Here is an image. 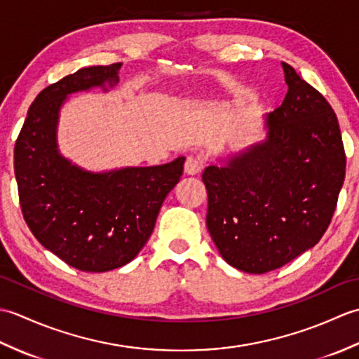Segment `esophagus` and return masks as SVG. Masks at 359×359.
<instances>
[{"mask_svg":"<svg viewBox=\"0 0 359 359\" xmlns=\"http://www.w3.org/2000/svg\"><path fill=\"white\" fill-rule=\"evenodd\" d=\"M202 168H203V165H202V162H201L199 158H196V157H188V158H187V162H185V172H187L188 175L199 174V172L202 171Z\"/></svg>","mask_w":359,"mask_h":359,"instance_id":"obj_1","label":"esophagus"}]
</instances>
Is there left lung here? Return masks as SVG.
Segmentation results:
<instances>
[{"mask_svg":"<svg viewBox=\"0 0 359 359\" xmlns=\"http://www.w3.org/2000/svg\"><path fill=\"white\" fill-rule=\"evenodd\" d=\"M288 93L265 116V139L205 168L207 226L220 256L251 274L315 247L344 184L346 152L329 102L282 63Z\"/></svg>","mask_w":359,"mask_h":359,"instance_id":"1","label":"left lung"}]
</instances>
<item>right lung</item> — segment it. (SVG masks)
<instances>
[{
    "instance_id": "add662e5",
    "label": "right lung",
    "mask_w": 359,
    "mask_h": 359,
    "mask_svg": "<svg viewBox=\"0 0 359 359\" xmlns=\"http://www.w3.org/2000/svg\"><path fill=\"white\" fill-rule=\"evenodd\" d=\"M120 67H83L44 88L30 104L15 143V179L27 226L46 250L81 271H109L131 262L184 172L185 157L94 172L62 156L57 128L67 97L94 88L112 89Z\"/></svg>"
}]
</instances>
